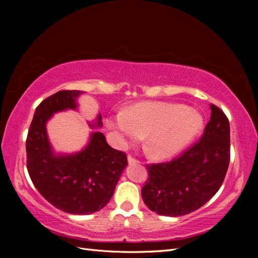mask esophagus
<instances>
[{"mask_svg": "<svg viewBox=\"0 0 258 258\" xmlns=\"http://www.w3.org/2000/svg\"><path fill=\"white\" fill-rule=\"evenodd\" d=\"M127 161H128V164H138V163H140V161L136 160V158H134L132 155L127 156Z\"/></svg>", "mask_w": 258, "mask_h": 258, "instance_id": "obj_1", "label": "esophagus"}]
</instances>
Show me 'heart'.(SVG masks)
I'll return each instance as SVG.
<instances>
[{
  "label": "heart",
  "instance_id": "obj_1",
  "mask_svg": "<svg viewBox=\"0 0 258 258\" xmlns=\"http://www.w3.org/2000/svg\"><path fill=\"white\" fill-rule=\"evenodd\" d=\"M109 126L124 140L145 136V149L152 157L168 158L193 140L202 126V117L193 108L180 104L144 102L109 120Z\"/></svg>",
  "mask_w": 258,
  "mask_h": 258
}]
</instances>
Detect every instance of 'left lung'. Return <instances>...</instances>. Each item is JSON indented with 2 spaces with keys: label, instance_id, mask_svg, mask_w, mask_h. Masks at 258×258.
Masks as SVG:
<instances>
[{
  "label": "left lung",
  "instance_id": "8db88e82",
  "mask_svg": "<svg viewBox=\"0 0 258 258\" xmlns=\"http://www.w3.org/2000/svg\"><path fill=\"white\" fill-rule=\"evenodd\" d=\"M211 111L199 141L172 161L146 164L149 177L142 197L152 212L183 216L199 210L220 189L231 158L229 122L214 104Z\"/></svg>",
  "mask_w": 258,
  "mask_h": 258
}]
</instances>
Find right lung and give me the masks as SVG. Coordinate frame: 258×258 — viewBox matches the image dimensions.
I'll use <instances>...</instances> for the list:
<instances>
[{
	"instance_id": "1",
	"label": "right lung",
	"mask_w": 258,
	"mask_h": 258,
	"mask_svg": "<svg viewBox=\"0 0 258 258\" xmlns=\"http://www.w3.org/2000/svg\"><path fill=\"white\" fill-rule=\"evenodd\" d=\"M81 91H58L35 108L26 138V167L33 184L51 204L69 214L101 211L113 196L127 165L124 152L112 149L101 132L93 133L86 149L74 155L55 156L45 124L53 113L76 107ZM102 116L97 125H102Z\"/></svg>"
}]
</instances>
